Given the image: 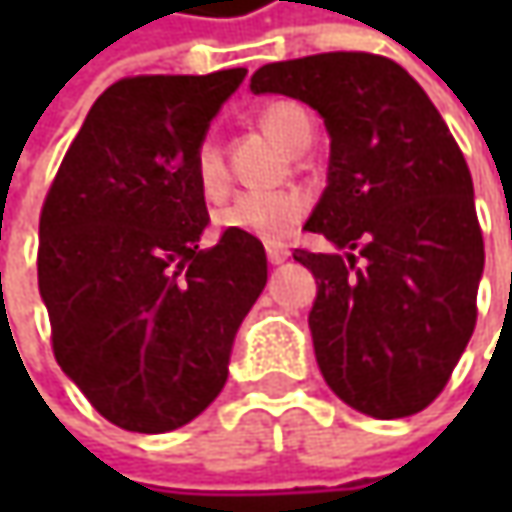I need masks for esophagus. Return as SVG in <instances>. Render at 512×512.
Masks as SVG:
<instances>
[{
    "instance_id": "esophagus-1",
    "label": "esophagus",
    "mask_w": 512,
    "mask_h": 512,
    "mask_svg": "<svg viewBox=\"0 0 512 512\" xmlns=\"http://www.w3.org/2000/svg\"><path fill=\"white\" fill-rule=\"evenodd\" d=\"M287 256H290V250L285 245H267V262L270 265H282V262H287Z\"/></svg>"
}]
</instances>
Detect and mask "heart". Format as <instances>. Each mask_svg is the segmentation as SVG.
<instances>
[{
	"label": "heart",
	"instance_id": "b5f03b06",
	"mask_svg": "<svg viewBox=\"0 0 512 512\" xmlns=\"http://www.w3.org/2000/svg\"><path fill=\"white\" fill-rule=\"evenodd\" d=\"M259 125L287 150H305L313 139L310 116L293 102H270L259 113ZM193 173L205 199H222L227 190V165L222 148L202 139L193 153ZM310 213V196L302 190L285 193H242L216 213V227L225 233L253 236L267 245L287 242Z\"/></svg>",
	"mask_w": 512,
	"mask_h": 512
}]
</instances>
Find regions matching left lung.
I'll use <instances>...</instances> for the list:
<instances>
[{
	"label": "left lung",
	"instance_id": "obj_1",
	"mask_svg": "<svg viewBox=\"0 0 512 512\" xmlns=\"http://www.w3.org/2000/svg\"><path fill=\"white\" fill-rule=\"evenodd\" d=\"M250 90L302 99L330 133L327 187L305 230L347 253H293L319 285L307 322L325 382L373 419L419 413L476 327L484 239L462 150L387 56L273 62Z\"/></svg>",
	"mask_w": 512,
	"mask_h": 512
}]
</instances>
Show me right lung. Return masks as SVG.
<instances>
[{
  "label": "right lung",
  "instance_id": "1",
  "mask_svg": "<svg viewBox=\"0 0 512 512\" xmlns=\"http://www.w3.org/2000/svg\"><path fill=\"white\" fill-rule=\"evenodd\" d=\"M245 68L128 76L90 108L39 216V293L59 367L116 427L168 433L227 382L267 282L265 247L210 222L193 153Z\"/></svg>",
  "mask_w": 512,
  "mask_h": 512
}]
</instances>
